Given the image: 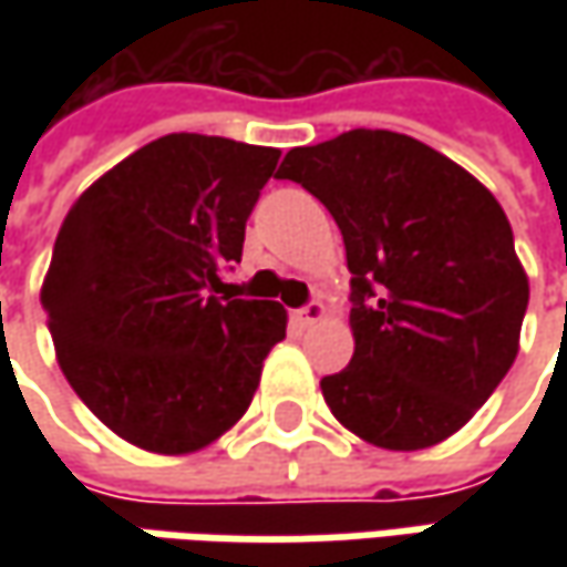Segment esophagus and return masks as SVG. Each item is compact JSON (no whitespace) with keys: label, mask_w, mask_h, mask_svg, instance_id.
<instances>
[{"label":"esophagus","mask_w":567,"mask_h":567,"mask_svg":"<svg viewBox=\"0 0 567 567\" xmlns=\"http://www.w3.org/2000/svg\"><path fill=\"white\" fill-rule=\"evenodd\" d=\"M324 316H328V309H324V302H318V299H312L309 306H302L299 312H293L299 328H312V324H318Z\"/></svg>","instance_id":"obj_1"}]
</instances>
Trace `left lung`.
<instances>
[{
    "label": "left lung",
    "instance_id": "8db88e82",
    "mask_svg": "<svg viewBox=\"0 0 567 567\" xmlns=\"http://www.w3.org/2000/svg\"><path fill=\"white\" fill-rule=\"evenodd\" d=\"M277 179L338 220L353 274V360L321 379L343 429L384 451L445 442L508 375L530 299L489 188L401 132L293 147Z\"/></svg>",
    "mask_w": 567,
    "mask_h": 567
}]
</instances>
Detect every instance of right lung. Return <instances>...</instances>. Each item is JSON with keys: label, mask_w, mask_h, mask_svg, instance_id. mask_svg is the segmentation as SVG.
<instances>
[{"label": "right lung", "mask_w": 567, "mask_h": 567, "mask_svg": "<svg viewBox=\"0 0 567 567\" xmlns=\"http://www.w3.org/2000/svg\"><path fill=\"white\" fill-rule=\"evenodd\" d=\"M277 147L176 132L144 144L65 214L40 287L55 360L110 432L192 454L243 420L287 334L274 299H236L224 268Z\"/></svg>", "instance_id": "right-lung-1"}]
</instances>
